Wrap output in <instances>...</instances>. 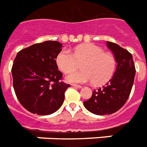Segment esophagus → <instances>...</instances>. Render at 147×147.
<instances>
[{
	"mask_svg": "<svg viewBox=\"0 0 147 147\" xmlns=\"http://www.w3.org/2000/svg\"><path fill=\"white\" fill-rule=\"evenodd\" d=\"M71 86H72L73 87L78 88V89H80V88H82V86H81L77 85V84H71Z\"/></svg>",
	"mask_w": 147,
	"mask_h": 147,
	"instance_id": "1",
	"label": "esophagus"
}]
</instances>
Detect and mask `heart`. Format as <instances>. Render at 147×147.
Here are the masks:
<instances>
[{"instance_id": "heart-1", "label": "heart", "mask_w": 147, "mask_h": 147, "mask_svg": "<svg viewBox=\"0 0 147 147\" xmlns=\"http://www.w3.org/2000/svg\"><path fill=\"white\" fill-rule=\"evenodd\" d=\"M57 67L65 74L70 73L82 63V70L74 71L66 77L67 81L83 83L92 81L95 85H102L110 80L115 70V59L111 53L94 44H83L76 47L74 54L62 50L56 58Z\"/></svg>"}]
</instances>
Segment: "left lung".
Masks as SVG:
<instances>
[{
  "label": "left lung",
  "instance_id": "8db88e82",
  "mask_svg": "<svg viewBox=\"0 0 147 147\" xmlns=\"http://www.w3.org/2000/svg\"><path fill=\"white\" fill-rule=\"evenodd\" d=\"M106 44L117 62L115 72L105 86L93 90L91 98L83 102L88 111L98 115L115 113L125 104L136 73L133 57L127 50L113 42H107Z\"/></svg>",
  "mask_w": 147,
  "mask_h": 147
}]
</instances>
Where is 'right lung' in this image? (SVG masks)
Here are the masks:
<instances>
[{
	"label": "right lung",
	"instance_id": "right-lung-1",
	"mask_svg": "<svg viewBox=\"0 0 147 147\" xmlns=\"http://www.w3.org/2000/svg\"><path fill=\"white\" fill-rule=\"evenodd\" d=\"M61 47L57 41H45L21 50L14 59V91L21 105L32 113L51 115L64 102L70 84L61 81L63 74L56 63Z\"/></svg>",
	"mask_w": 147,
	"mask_h": 147
}]
</instances>
